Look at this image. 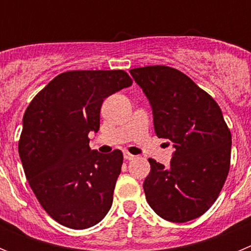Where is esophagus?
Wrapping results in <instances>:
<instances>
[{"instance_id":"1","label":"esophagus","mask_w":251,"mask_h":251,"mask_svg":"<svg viewBox=\"0 0 251 251\" xmlns=\"http://www.w3.org/2000/svg\"><path fill=\"white\" fill-rule=\"evenodd\" d=\"M123 156H124V159H128V161H130V159L134 158V156H133L132 153L127 152V151H126V152L123 153Z\"/></svg>"}]
</instances>
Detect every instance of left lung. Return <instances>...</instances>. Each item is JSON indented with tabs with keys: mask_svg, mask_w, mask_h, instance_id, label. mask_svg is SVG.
Segmentation results:
<instances>
[{
	"mask_svg": "<svg viewBox=\"0 0 251 251\" xmlns=\"http://www.w3.org/2000/svg\"><path fill=\"white\" fill-rule=\"evenodd\" d=\"M129 73L150 100L157 137L175 147L168 167L148 159L147 202L172 223L197 219L216 201L230 170L231 133L220 106L177 69L153 65Z\"/></svg>",
	"mask_w": 251,
	"mask_h": 251,
	"instance_id": "1",
	"label": "left lung"
}]
</instances>
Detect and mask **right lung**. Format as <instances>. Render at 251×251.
<instances>
[{
  "label": "right lung",
  "mask_w": 251,
  "mask_h": 251,
  "mask_svg": "<svg viewBox=\"0 0 251 251\" xmlns=\"http://www.w3.org/2000/svg\"><path fill=\"white\" fill-rule=\"evenodd\" d=\"M124 70H73L40 90L24 114L19 153L28 185L56 223L88 229L112 207L123 153L89 147L104 99L132 85Z\"/></svg>",
  "instance_id": "add662e5"
}]
</instances>
